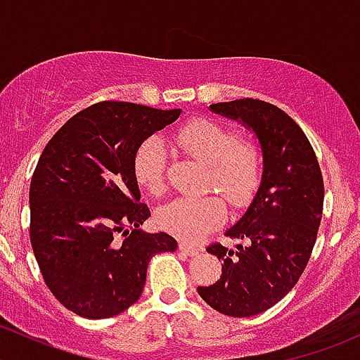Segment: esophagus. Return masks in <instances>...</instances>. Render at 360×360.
I'll return each instance as SVG.
<instances>
[{
  "label": "esophagus",
  "instance_id": "1",
  "mask_svg": "<svg viewBox=\"0 0 360 360\" xmlns=\"http://www.w3.org/2000/svg\"><path fill=\"white\" fill-rule=\"evenodd\" d=\"M179 250H181V252L188 254V256H197V254H198V249L195 248V245L188 244V242H181Z\"/></svg>",
  "mask_w": 360,
  "mask_h": 360
}]
</instances>
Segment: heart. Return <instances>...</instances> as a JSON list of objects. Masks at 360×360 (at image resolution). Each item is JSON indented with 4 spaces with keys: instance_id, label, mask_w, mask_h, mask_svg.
Masks as SVG:
<instances>
[{
    "instance_id": "heart-1",
    "label": "heart",
    "mask_w": 360,
    "mask_h": 360,
    "mask_svg": "<svg viewBox=\"0 0 360 360\" xmlns=\"http://www.w3.org/2000/svg\"><path fill=\"white\" fill-rule=\"evenodd\" d=\"M177 146L209 165L207 186H214L231 207H244L256 193L263 158L256 143L235 139L233 130L212 120L197 118L174 136ZM137 184L160 193L165 184V148L162 141L148 139L134 157ZM224 219V205L217 197H183L163 205L158 223L183 240L195 242Z\"/></svg>"
}]
</instances>
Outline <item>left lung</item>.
I'll list each match as a JSON object with an SVG mask.
<instances>
[{"mask_svg": "<svg viewBox=\"0 0 360 360\" xmlns=\"http://www.w3.org/2000/svg\"><path fill=\"white\" fill-rule=\"evenodd\" d=\"M209 110L248 127L263 155L261 183L240 219L226 230L244 244H212L223 275L200 297L219 314L252 317L274 307L300 281L315 245L324 183L310 141L281 108L259 99L210 104Z\"/></svg>", "mask_w": 360, "mask_h": 360, "instance_id": "obj_1", "label": "left lung"}]
</instances>
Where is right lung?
I'll return each mask as SVG.
<instances>
[{
	"mask_svg": "<svg viewBox=\"0 0 360 360\" xmlns=\"http://www.w3.org/2000/svg\"><path fill=\"white\" fill-rule=\"evenodd\" d=\"M104 101L69 118L49 141L29 190L32 252L45 284L76 315L108 319L136 303L148 263L174 252L176 238L144 233L134 157L144 141L179 118Z\"/></svg>",
	"mask_w": 360,
	"mask_h": 360,
	"instance_id": "obj_1",
	"label": "right lung"
}]
</instances>
